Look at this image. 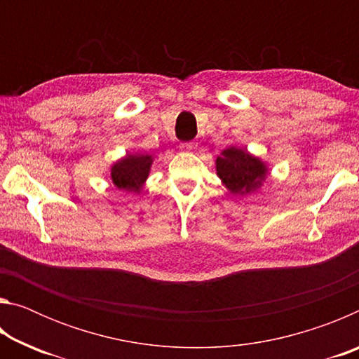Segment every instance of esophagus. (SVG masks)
Listing matches in <instances>:
<instances>
[{"label": "esophagus", "instance_id": "obj_1", "mask_svg": "<svg viewBox=\"0 0 359 359\" xmlns=\"http://www.w3.org/2000/svg\"><path fill=\"white\" fill-rule=\"evenodd\" d=\"M179 149L182 151H191L194 149V144L193 142H184V144H180Z\"/></svg>", "mask_w": 359, "mask_h": 359}]
</instances>
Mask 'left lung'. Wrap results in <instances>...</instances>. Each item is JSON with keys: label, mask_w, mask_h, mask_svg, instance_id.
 Returning a JSON list of instances; mask_svg holds the SVG:
<instances>
[{"label": "left lung", "mask_w": 359, "mask_h": 359, "mask_svg": "<svg viewBox=\"0 0 359 359\" xmlns=\"http://www.w3.org/2000/svg\"><path fill=\"white\" fill-rule=\"evenodd\" d=\"M217 175L233 194H247L266 179L267 166L239 147H228L215 160Z\"/></svg>", "instance_id": "obj_1"}]
</instances>
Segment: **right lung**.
Returning <instances> with one entry per match:
<instances>
[{
  "instance_id": "add662e5",
  "label": "right lung",
  "mask_w": 359,
  "mask_h": 359,
  "mask_svg": "<svg viewBox=\"0 0 359 359\" xmlns=\"http://www.w3.org/2000/svg\"><path fill=\"white\" fill-rule=\"evenodd\" d=\"M151 163V155L135 154L121 158L111 168V180L118 190L125 191H141L145 180L149 177Z\"/></svg>"
}]
</instances>
